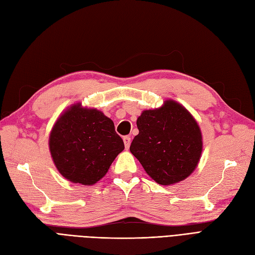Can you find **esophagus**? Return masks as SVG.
<instances>
[{
	"label": "esophagus",
	"instance_id": "1",
	"mask_svg": "<svg viewBox=\"0 0 255 255\" xmlns=\"http://www.w3.org/2000/svg\"><path fill=\"white\" fill-rule=\"evenodd\" d=\"M123 142H125L126 149H128L129 145H130V137L129 136H125V137H123Z\"/></svg>",
	"mask_w": 255,
	"mask_h": 255
}]
</instances>
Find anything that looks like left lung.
<instances>
[{
  "instance_id": "left-lung-1",
  "label": "left lung",
  "mask_w": 255,
  "mask_h": 255,
  "mask_svg": "<svg viewBox=\"0 0 255 255\" xmlns=\"http://www.w3.org/2000/svg\"><path fill=\"white\" fill-rule=\"evenodd\" d=\"M139 133L129 151L160 185L183 181L195 170L202 152V135L192 116L174 101L144 111L137 119Z\"/></svg>"
}]
</instances>
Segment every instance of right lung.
Returning <instances> with one entry per match:
<instances>
[{
	"instance_id": "add662e5",
	"label": "right lung",
	"mask_w": 255,
	"mask_h": 255,
	"mask_svg": "<svg viewBox=\"0 0 255 255\" xmlns=\"http://www.w3.org/2000/svg\"><path fill=\"white\" fill-rule=\"evenodd\" d=\"M49 144L60 174L83 185H92L102 179L125 149L114 122L102 112L82 109L80 103L60 116Z\"/></svg>"
}]
</instances>
